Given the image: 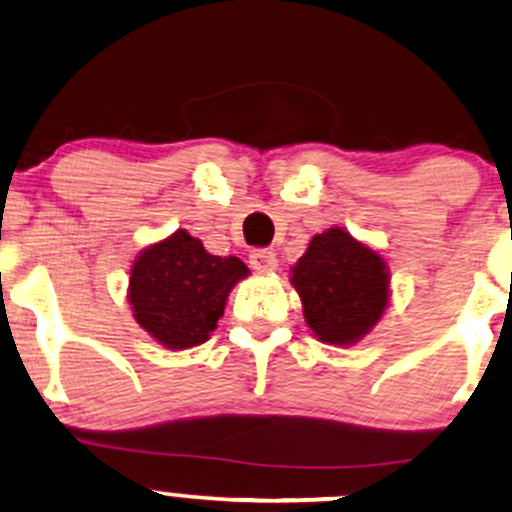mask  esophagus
Returning a JSON list of instances; mask_svg holds the SVG:
<instances>
[{
	"label": "esophagus",
	"mask_w": 512,
	"mask_h": 512,
	"mask_svg": "<svg viewBox=\"0 0 512 512\" xmlns=\"http://www.w3.org/2000/svg\"><path fill=\"white\" fill-rule=\"evenodd\" d=\"M250 267L257 272H274L276 255L272 250H252L250 252Z\"/></svg>",
	"instance_id": "obj_1"
}]
</instances>
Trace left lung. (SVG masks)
<instances>
[{
    "label": "left lung",
    "mask_w": 512,
    "mask_h": 512,
    "mask_svg": "<svg viewBox=\"0 0 512 512\" xmlns=\"http://www.w3.org/2000/svg\"><path fill=\"white\" fill-rule=\"evenodd\" d=\"M291 286L301 296L305 325L332 346L361 342L390 303L385 257L339 226L313 236L291 267Z\"/></svg>",
    "instance_id": "obj_1"
}]
</instances>
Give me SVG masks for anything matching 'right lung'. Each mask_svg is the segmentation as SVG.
<instances>
[{"label":"right lung","instance_id":"obj_1","mask_svg":"<svg viewBox=\"0 0 512 512\" xmlns=\"http://www.w3.org/2000/svg\"><path fill=\"white\" fill-rule=\"evenodd\" d=\"M250 274L238 257L204 250L202 240L178 228L137 255L129 269L132 315L170 351L204 344L226 310L228 293Z\"/></svg>","mask_w":512,"mask_h":512}]
</instances>
